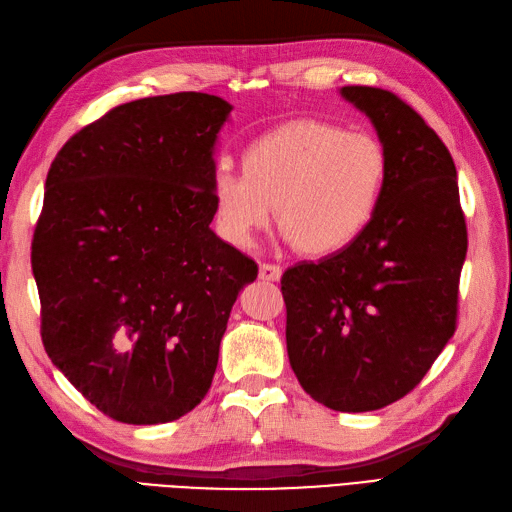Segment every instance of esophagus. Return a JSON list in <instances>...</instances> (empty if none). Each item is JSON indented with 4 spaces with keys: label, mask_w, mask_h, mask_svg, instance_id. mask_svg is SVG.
Listing matches in <instances>:
<instances>
[{
    "label": "esophagus",
    "mask_w": 512,
    "mask_h": 512,
    "mask_svg": "<svg viewBox=\"0 0 512 512\" xmlns=\"http://www.w3.org/2000/svg\"><path fill=\"white\" fill-rule=\"evenodd\" d=\"M258 275H260V280H265V282H278L282 278V267L262 262V265L258 267Z\"/></svg>",
    "instance_id": "1"
}]
</instances>
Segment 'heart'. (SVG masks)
I'll return each mask as SVG.
<instances>
[{"label": "heart", "mask_w": 512, "mask_h": 512, "mask_svg": "<svg viewBox=\"0 0 512 512\" xmlns=\"http://www.w3.org/2000/svg\"><path fill=\"white\" fill-rule=\"evenodd\" d=\"M388 178V153L375 135L323 120L286 122L245 148L243 172L217 165L215 228L228 243L252 247L278 211L286 241L303 254L334 256L375 222Z\"/></svg>", "instance_id": "b5f03b06"}]
</instances>
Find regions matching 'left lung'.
<instances>
[{"instance_id":"obj_1","label":"left lung","mask_w":512,"mask_h":512,"mask_svg":"<svg viewBox=\"0 0 512 512\" xmlns=\"http://www.w3.org/2000/svg\"><path fill=\"white\" fill-rule=\"evenodd\" d=\"M340 96L377 131L390 178L349 250L282 275L290 368L316 403L362 413L422 381L454 336L467 254L457 168L437 133L388 90Z\"/></svg>"}]
</instances>
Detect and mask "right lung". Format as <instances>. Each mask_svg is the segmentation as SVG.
Returning <instances> with one entry per match:
<instances>
[{"label":"right lung","instance_id":"1","mask_svg":"<svg viewBox=\"0 0 512 512\" xmlns=\"http://www.w3.org/2000/svg\"><path fill=\"white\" fill-rule=\"evenodd\" d=\"M230 112L204 92L124 103L49 168L32 243L40 334L53 366L118 422L200 405L234 301L258 275L211 228Z\"/></svg>","mask_w":512,"mask_h":512}]
</instances>
